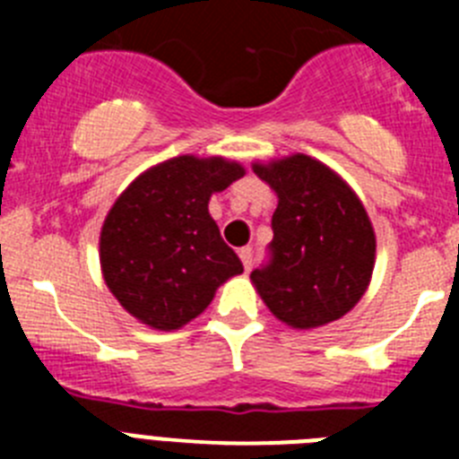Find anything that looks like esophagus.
<instances>
[{"instance_id": "1", "label": "esophagus", "mask_w": 459, "mask_h": 459, "mask_svg": "<svg viewBox=\"0 0 459 459\" xmlns=\"http://www.w3.org/2000/svg\"><path fill=\"white\" fill-rule=\"evenodd\" d=\"M238 257L243 262V269L250 271V266H253V248H241L238 250Z\"/></svg>"}]
</instances>
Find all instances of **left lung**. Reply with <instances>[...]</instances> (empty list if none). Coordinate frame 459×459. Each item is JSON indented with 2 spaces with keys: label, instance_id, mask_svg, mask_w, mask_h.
<instances>
[{
  "label": "left lung",
  "instance_id": "left-lung-1",
  "mask_svg": "<svg viewBox=\"0 0 459 459\" xmlns=\"http://www.w3.org/2000/svg\"><path fill=\"white\" fill-rule=\"evenodd\" d=\"M278 195L271 259L250 273L280 322L317 328L335 322L366 294L377 238L366 206L338 174L306 153L255 163Z\"/></svg>",
  "mask_w": 459,
  "mask_h": 459
}]
</instances>
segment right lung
<instances>
[{"label":"right lung","instance_id":"add662e5","mask_svg":"<svg viewBox=\"0 0 459 459\" xmlns=\"http://www.w3.org/2000/svg\"><path fill=\"white\" fill-rule=\"evenodd\" d=\"M246 169L221 156H177L142 172L100 230L105 285L135 319L174 331L206 310L218 287L243 273L209 200Z\"/></svg>","mask_w":459,"mask_h":459}]
</instances>
